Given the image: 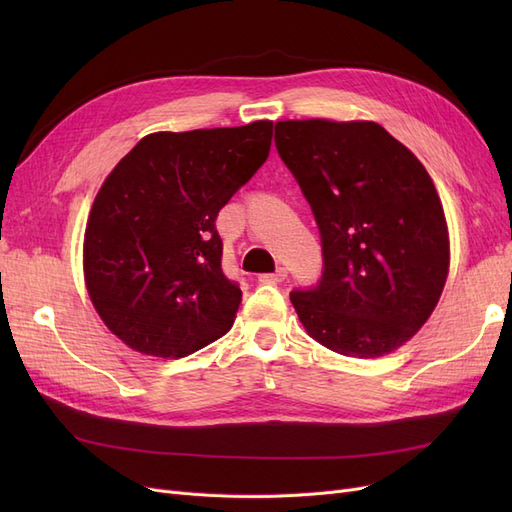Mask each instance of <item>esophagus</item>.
I'll list each match as a JSON object with an SVG mask.
<instances>
[{
	"mask_svg": "<svg viewBox=\"0 0 512 512\" xmlns=\"http://www.w3.org/2000/svg\"><path fill=\"white\" fill-rule=\"evenodd\" d=\"M288 277V271L284 269V267H280L277 271H273V273H262L258 280L262 282V284H277V282H284Z\"/></svg>",
	"mask_w": 512,
	"mask_h": 512,
	"instance_id": "esophagus-1",
	"label": "esophagus"
}]
</instances>
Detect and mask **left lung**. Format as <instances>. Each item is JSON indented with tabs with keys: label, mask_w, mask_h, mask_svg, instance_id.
<instances>
[{
	"label": "left lung",
	"mask_w": 512,
	"mask_h": 512,
	"mask_svg": "<svg viewBox=\"0 0 512 512\" xmlns=\"http://www.w3.org/2000/svg\"><path fill=\"white\" fill-rule=\"evenodd\" d=\"M275 147L320 230V280L290 292L303 327L354 359L397 350L431 316L448 273L425 166L374 121H280Z\"/></svg>",
	"instance_id": "8db88e82"
}]
</instances>
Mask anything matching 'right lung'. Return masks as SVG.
<instances>
[{"label":"right lung","instance_id":"obj_1","mask_svg":"<svg viewBox=\"0 0 512 512\" xmlns=\"http://www.w3.org/2000/svg\"><path fill=\"white\" fill-rule=\"evenodd\" d=\"M271 136V121L156 132L106 177L85 230V282L123 344L181 359L232 327L241 288L222 269L215 220L265 164Z\"/></svg>","mask_w":512,"mask_h":512}]
</instances>
